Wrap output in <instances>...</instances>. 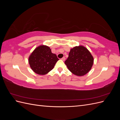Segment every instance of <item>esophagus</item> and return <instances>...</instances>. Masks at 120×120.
Listing matches in <instances>:
<instances>
[{
	"label": "esophagus",
	"mask_w": 120,
	"mask_h": 120,
	"mask_svg": "<svg viewBox=\"0 0 120 120\" xmlns=\"http://www.w3.org/2000/svg\"><path fill=\"white\" fill-rule=\"evenodd\" d=\"M65 59H66V58H65V57H63V58H61V60H63V61H64Z\"/></svg>",
	"instance_id": "obj_1"
}]
</instances>
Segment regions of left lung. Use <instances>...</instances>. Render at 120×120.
I'll return each mask as SVG.
<instances>
[{"label":"left lung","mask_w":120,"mask_h":120,"mask_svg":"<svg viewBox=\"0 0 120 120\" xmlns=\"http://www.w3.org/2000/svg\"><path fill=\"white\" fill-rule=\"evenodd\" d=\"M64 63L72 74L82 76L90 70L94 63V58L88 49L80 45L71 49Z\"/></svg>","instance_id":"obj_1"}]
</instances>
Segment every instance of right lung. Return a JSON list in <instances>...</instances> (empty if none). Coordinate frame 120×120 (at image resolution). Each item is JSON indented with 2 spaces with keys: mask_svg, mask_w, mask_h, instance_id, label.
<instances>
[{
  "mask_svg": "<svg viewBox=\"0 0 120 120\" xmlns=\"http://www.w3.org/2000/svg\"><path fill=\"white\" fill-rule=\"evenodd\" d=\"M59 60L49 46L43 45L37 47L28 58L32 71L40 75H45L52 70Z\"/></svg>",
  "mask_w": 120,
  "mask_h": 120,
  "instance_id": "right-lung-1",
  "label": "right lung"
}]
</instances>
